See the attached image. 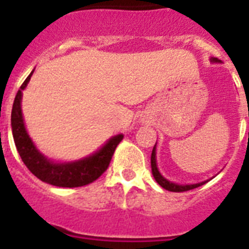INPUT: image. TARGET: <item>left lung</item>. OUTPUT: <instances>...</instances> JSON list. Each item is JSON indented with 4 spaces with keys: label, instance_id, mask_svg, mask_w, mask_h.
<instances>
[{
    "label": "left lung",
    "instance_id": "1",
    "mask_svg": "<svg viewBox=\"0 0 249 249\" xmlns=\"http://www.w3.org/2000/svg\"><path fill=\"white\" fill-rule=\"evenodd\" d=\"M211 60H212V62H218L217 58H212ZM155 146H154V150H152V154H151V169H152V174H154V178H155L156 182H158L163 189L168 190V191H173V193H183V191H189V190L196 189V187H199V186L204 185V183L208 182V181H204V182H200V183H194V185H177V183H173V182L165 179V178L160 174L159 169H158V165H156Z\"/></svg>",
    "mask_w": 249,
    "mask_h": 249
}]
</instances>
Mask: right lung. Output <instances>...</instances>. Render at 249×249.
Instances as JSON below:
<instances>
[{
	"label": "right lung",
	"instance_id": "right-lung-1",
	"mask_svg": "<svg viewBox=\"0 0 249 249\" xmlns=\"http://www.w3.org/2000/svg\"><path fill=\"white\" fill-rule=\"evenodd\" d=\"M31 75L21 84L20 89L18 90L15 99H14L13 111H11V128L13 137L17 150L20 155L23 163L35 174L38 179L50 183L58 187H80V186L89 185L91 182L101 177L108 168L111 159L117 144L124 138L123 134L112 137L103 147L93 155L85 159L77 160L73 163H53L48 158H45L32 140L29 138L25 130L23 115H21V91L25 89L27 84L31 80Z\"/></svg>",
	"mask_w": 249,
	"mask_h": 249
}]
</instances>
